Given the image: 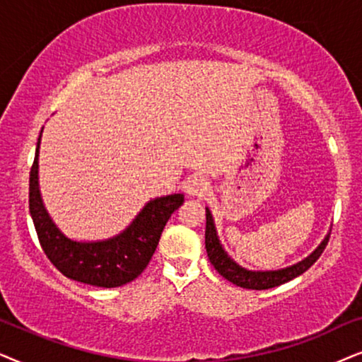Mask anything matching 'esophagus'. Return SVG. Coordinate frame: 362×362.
Here are the masks:
<instances>
[{
  "instance_id": "1",
  "label": "esophagus",
  "mask_w": 362,
  "mask_h": 362,
  "mask_svg": "<svg viewBox=\"0 0 362 362\" xmlns=\"http://www.w3.org/2000/svg\"><path fill=\"white\" fill-rule=\"evenodd\" d=\"M209 192V182L204 177H192L187 184V194L192 197H204Z\"/></svg>"
}]
</instances>
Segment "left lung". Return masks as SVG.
Wrapping results in <instances>:
<instances>
[{
	"label": "left lung",
	"instance_id": "8db88e82",
	"mask_svg": "<svg viewBox=\"0 0 362 362\" xmlns=\"http://www.w3.org/2000/svg\"><path fill=\"white\" fill-rule=\"evenodd\" d=\"M329 242V235L322 240L320 247L313 252L310 257L303 259V262L293 264V267L283 268V269H274V272H250L240 267L238 263H235L231 259L223 248H221L220 240L216 237V230L214 218H211L210 210L206 209V226H205V248L206 255H209L210 263L214 264V268L225 279H228L230 283L237 285L240 288H247V290H268V288H274L283 285V283L290 281V279L300 276L301 273H305L317 258L321 257V253L325 252L326 245Z\"/></svg>",
	"mask_w": 362,
	"mask_h": 362
}]
</instances>
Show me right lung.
Listing matches in <instances>:
<instances>
[{"label": "right lung", "mask_w": 362, "mask_h": 362, "mask_svg": "<svg viewBox=\"0 0 362 362\" xmlns=\"http://www.w3.org/2000/svg\"><path fill=\"white\" fill-rule=\"evenodd\" d=\"M40 142L41 136L30 172V214L42 252L64 276L74 281L100 288L127 285L147 268L163 226L184 204V195L173 194L151 200L117 237L103 242H74L57 228L42 204L37 184Z\"/></svg>", "instance_id": "obj_1"}]
</instances>
